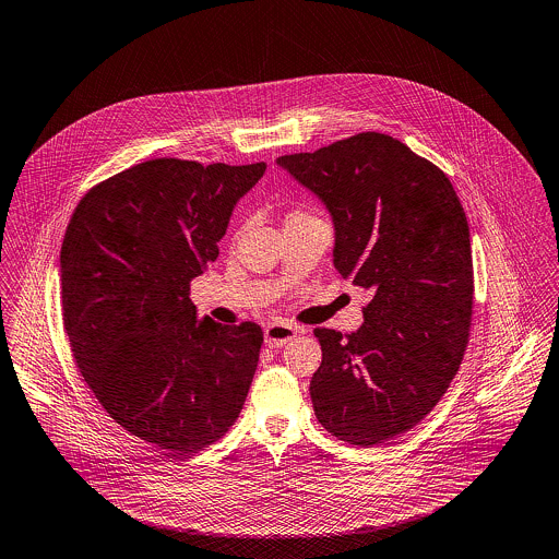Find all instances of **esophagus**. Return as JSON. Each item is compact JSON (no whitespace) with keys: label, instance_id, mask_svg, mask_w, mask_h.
I'll use <instances>...</instances> for the list:
<instances>
[{"label":"esophagus","instance_id":"1","mask_svg":"<svg viewBox=\"0 0 559 559\" xmlns=\"http://www.w3.org/2000/svg\"><path fill=\"white\" fill-rule=\"evenodd\" d=\"M299 333H301L299 326H293V324H286V322H271L264 329V342H266L269 348H282L288 342H293Z\"/></svg>","mask_w":559,"mask_h":559}]
</instances>
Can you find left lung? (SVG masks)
<instances>
[{
	"instance_id": "1",
	"label": "left lung",
	"mask_w": 559,
	"mask_h": 559,
	"mask_svg": "<svg viewBox=\"0 0 559 559\" xmlns=\"http://www.w3.org/2000/svg\"><path fill=\"white\" fill-rule=\"evenodd\" d=\"M277 166L326 206L335 269L371 295L353 335L313 331L316 418L344 442L382 444L433 409L463 360L474 297L465 211L436 164L378 132Z\"/></svg>"
}]
</instances>
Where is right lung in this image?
Here are the masks:
<instances>
[{
    "instance_id": "obj_1",
    "label": "right lung",
    "mask_w": 559,
    "mask_h": 559,
    "mask_svg": "<svg viewBox=\"0 0 559 559\" xmlns=\"http://www.w3.org/2000/svg\"><path fill=\"white\" fill-rule=\"evenodd\" d=\"M264 170L136 164L83 197L61 243L63 326L85 382L115 423L173 457L217 442L252 386L262 329L199 320L190 282Z\"/></svg>"
}]
</instances>
